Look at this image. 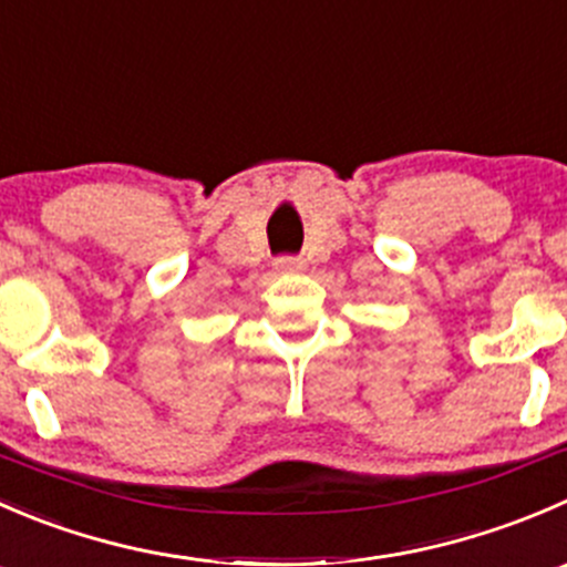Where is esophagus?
Returning <instances> with one entry per match:
<instances>
[{
  "instance_id": "esophagus-1",
  "label": "esophagus",
  "mask_w": 567,
  "mask_h": 567,
  "mask_svg": "<svg viewBox=\"0 0 567 567\" xmlns=\"http://www.w3.org/2000/svg\"><path fill=\"white\" fill-rule=\"evenodd\" d=\"M276 270L278 272H302L306 270V261H302L300 256H281V259H276Z\"/></svg>"
}]
</instances>
